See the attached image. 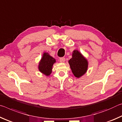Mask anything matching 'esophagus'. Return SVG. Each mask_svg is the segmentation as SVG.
<instances>
[{"label":"esophagus","mask_w":122,"mask_h":122,"mask_svg":"<svg viewBox=\"0 0 122 122\" xmlns=\"http://www.w3.org/2000/svg\"><path fill=\"white\" fill-rule=\"evenodd\" d=\"M59 61H60V62H61V63L65 62V58H64V57L61 58H60V59H59Z\"/></svg>","instance_id":"34e87169"}]
</instances>
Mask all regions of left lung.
Listing matches in <instances>:
<instances>
[{"mask_svg": "<svg viewBox=\"0 0 122 122\" xmlns=\"http://www.w3.org/2000/svg\"><path fill=\"white\" fill-rule=\"evenodd\" d=\"M88 63L87 59L77 50L73 51L72 58L69 61L72 72L78 78L83 76L86 72Z\"/></svg>", "mask_w": 122, "mask_h": 122, "instance_id": "obj_1", "label": "left lung"}]
</instances>
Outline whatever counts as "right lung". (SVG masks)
Wrapping results in <instances>:
<instances>
[{"instance_id": "right-lung-1", "label": "right lung", "mask_w": 122, "mask_h": 122, "mask_svg": "<svg viewBox=\"0 0 122 122\" xmlns=\"http://www.w3.org/2000/svg\"><path fill=\"white\" fill-rule=\"evenodd\" d=\"M56 62V61L53 57L51 56L48 52H45L40 60L38 68L41 73L46 76H49L52 73L53 65Z\"/></svg>"}]
</instances>
